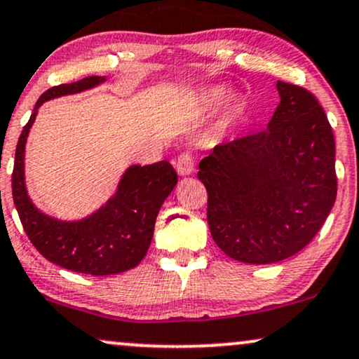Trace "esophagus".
Segmentation results:
<instances>
[{"label": "esophagus", "instance_id": "obj_1", "mask_svg": "<svg viewBox=\"0 0 359 359\" xmlns=\"http://www.w3.org/2000/svg\"><path fill=\"white\" fill-rule=\"evenodd\" d=\"M175 169L179 175H190L194 172V157L190 152H182L175 161Z\"/></svg>", "mask_w": 359, "mask_h": 359}]
</instances>
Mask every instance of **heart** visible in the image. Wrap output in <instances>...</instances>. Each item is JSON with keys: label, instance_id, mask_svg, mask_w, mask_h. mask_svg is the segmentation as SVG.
<instances>
[{"label": "heart", "instance_id": "obj_1", "mask_svg": "<svg viewBox=\"0 0 359 359\" xmlns=\"http://www.w3.org/2000/svg\"><path fill=\"white\" fill-rule=\"evenodd\" d=\"M225 96H226V93L224 88H212L202 94L201 102L203 107H212V106H215V104H219L220 101H224ZM237 112H238V102L229 101V104H226V107H225L224 116H222V124H226V122L232 119Z\"/></svg>", "mask_w": 359, "mask_h": 359}]
</instances>
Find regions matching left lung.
I'll return each instance as SVG.
<instances>
[{"mask_svg":"<svg viewBox=\"0 0 359 359\" xmlns=\"http://www.w3.org/2000/svg\"><path fill=\"white\" fill-rule=\"evenodd\" d=\"M269 127L219 144L198 164L212 238L233 260L281 262L311 242L337 201L334 135L310 90L276 84Z\"/></svg>","mask_w":359,"mask_h":359,"instance_id":"left-lung-1","label":"left lung"}]
</instances>
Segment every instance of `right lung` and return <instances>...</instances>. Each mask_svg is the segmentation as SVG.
Listing matches in <instances>:
<instances>
[{
  "label": "right lung",
  "instance_id": "add662e5",
  "mask_svg": "<svg viewBox=\"0 0 359 359\" xmlns=\"http://www.w3.org/2000/svg\"><path fill=\"white\" fill-rule=\"evenodd\" d=\"M102 81L101 76H88L76 83L54 86L38 99L18 140L11 177L18 215L36 250L62 269L94 276L121 273L139 265L151 245L157 213L177 184L174 167L161 161L129 167L114 197L84 220L51 219L33 205L25 187V144L38 107L48 99L81 93Z\"/></svg>",
  "mask_w": 359,
  "mask_h": 359
}]
</instances>
